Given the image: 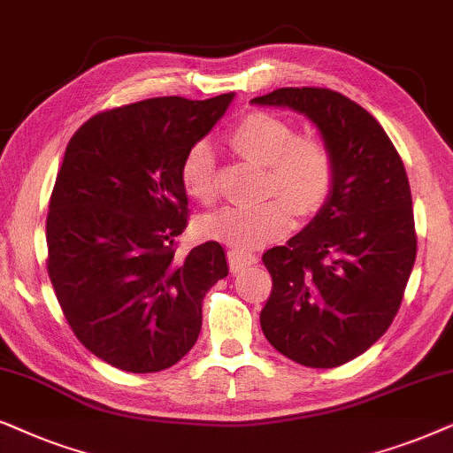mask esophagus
<instances>
[{"mask_svg":"<svg viewBox=\"0 0 453 453\" xmlns=\"http://www.w3.org/2000/svg\"><path fill=\"white\" fill-rule=\"evenodd\" d=\"M227 261H230V269L234 273L242 271L250 265H255L258 261V257L252 250H244V249H230L227 250Z\"/></svg>","mask_w":453,"mask_h":453,"instance_id":"1","label":"esophagus"}]
</instances>
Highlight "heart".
Segmentation results:
<instances>
[{"label":"heart","instance_id":"obj_1","mask_svg":"<svg viewBox=\"0 0 453 453\" xmlns=\"http://www.w3.org/2000/svg\"><path fill=\"white\" fill-rule=\"evenodd\" d=\"M230 142L244 159L267 167L265 192L271 196L258 204L226 207L203 221L207 236L236 249H252L273 240L292 226L294 211L312 215L327 201L334 186V159L315 136H296V128L271 111H249L230 130ZM180 182L186 195L203 204L219 196L215 153L209 142L186 150L180 165Z\"/></svg>","mask_w":453,"mask_h":453}]
</instances>
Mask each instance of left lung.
Here are the masks:
<instances>
[{
    "label": "left lung",
    "instance_id": "8db88e82",
    "mask_svg": "<svg viewBox=\"0 0 453 453\" xmlns=\"http://www.w3.org/2000/svg\"><path fill=\"white\" fill-rule=\"evenodd\" d=\"M250 104L303 113L334 159V186L319 213L263 255L273 289L261 311L277 352L334 369L366 352L402 304L416 258L406 170L381 124L335 90L277 88Z\"/></svg>",
    "mask_w": 453,
    "mask_h": 453
}]
</instances>
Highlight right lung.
I'll return each mask as SVG.
<instances>
[{
  "label": "right lung",
  "mask_w": 453,
  "mask_h": 453,
  "mask_svg": "<svg viewBox=\"0 0 453 453\" xmlns=\"http://www.w3.org/2000/svg\"><path fill=\"white\" fill-rule=\"evenodd\" d=\"M234 99L155 96L96 113L70 138L47 213V271L96 358L170 369L201 334L203 298L227 275L219 242L176 257L188 196L180 165Z\"/></svg>",
  "instance_id": "obj_1"
}]
</instances>
